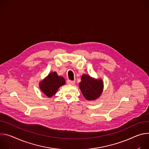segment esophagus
Wrapping results in <instances>:
<instances>
[{
    "instance_id": "esophagus-1",
    "label": "esophagus",
    "mask_w": 149,
    "mask_h": 149,
    "mask_svg": "<svg viewBox=\"0 0 149 149\" xmlns=\"http://www.w3.org/2000/svg\"><path fill=\"white\" fill-rule=\"evenodd\" d=\"M67 84L68 85H74L75 84V81H72V80H67Z\"/></svg>"
}]
</instances>
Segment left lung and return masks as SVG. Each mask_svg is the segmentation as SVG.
<instances>
[{
  "instance_id": "obj_1",
  "label": "left lung",
  "mask_w": 149,
  "mask_h": 149,
  "mask_svg": "<svg viewBox=\"0 0 149 149\" xmlns=\"http://www.w3.org/2000/svg\"><path fill=\"white\" fill-rule=\"evenodd\" d=\"M79 86L86 100L95 101L102 93L104 82L101 78L95 79L88 74H83Z\"/></svg>"
}]
</instances>
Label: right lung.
Segmentation results:
<instances>
[{"mask_svg": "<svg viewBox=\"0 0 149 149\" xmlns=\"http://www.w3.org/2000/svg\"><path fill=\"white\" fill-rule=\"evenodd\" d=\"M65 84L64 78L58 76L57 72H54L49 73L47 77L39 82V87L45 96L52 97L56 95L59 88Z\"/></svg>", "mask_w": 149, "mask_h": 149, "instance_id": "1", "label": "right lung"}]
</instances>
